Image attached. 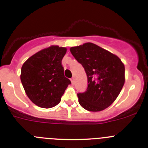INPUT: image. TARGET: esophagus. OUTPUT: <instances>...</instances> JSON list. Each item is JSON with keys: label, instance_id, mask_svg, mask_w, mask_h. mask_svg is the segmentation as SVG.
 Listing matches in <instances>:
<instances>
[{"label": "esophagus", "instance_id": "obj_1", "mask_svg": "<svg viewBox=\"0 0 148 148\" xmlns=\"http://www.w3.org/2000/svg\"><path fill=\"white\" fill-rule=\"evenodd\" d=\"M71 82H72V84H75V79H74V77H73V78H71Z\"/></svg>", "mask_w": 148, "mask_h": 148}]
</instances>
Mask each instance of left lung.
Instances as JSON below:
<instances>
[{
  "instance_id": "1",
  "label": "left lung",
  "mask_w": 148,
  "mask_h": 148,
  "mask_svg": "<svg viewBox=\"0 0 148 148\" xmlns=\"http://www.w3.org/2000/svg\"><path fill=\"white\" fill-rule=\"evenodd\" d=\"M70 51L87 76V89L77 94L79 105L92 112L107 108L123 87L124 64L116 55L91 42L71 47Z\"/></svg>"
}]
</instances>
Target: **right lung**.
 Listing matches in <instances>:
<instances>
[{
	"label": "right lung",
	"instance_id": "1",
	"mask_svg": "<svg viewBox=\"0 0 148 148\" xmlns=\"http://www.w3.org/2000/svg\"><path fill=\"white\" fill-rule=\"evenodd\" d=\"M66 52L65 47L51 46L31 56L21 67V81L26 95L39 107L57 105L71 84L61 65Z\"/></svg>",
	"mask_w": 148,
	"mask_h": 148
}]
</instances>
